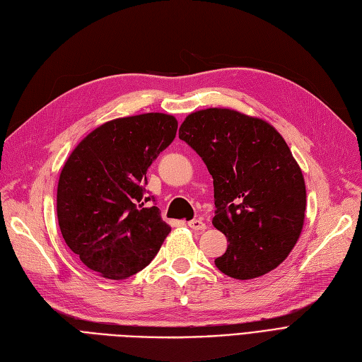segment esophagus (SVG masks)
Masks as SVG:
<instances>
[{"label":"esophagus","mask_w":362,"mask_h":362,"mask_svg":"<svg viewBox=\"0 0 362 362\" xmlns=\"http://www.w3.org/2000/svg\"><path fill=\"white\" fill-rule=\"evenodd\" d=\"M189 227L194 231H204L205 228H207V226H205V222L202 219H192L189 221Z\"/></svg>","instance_id":"esophagus-1"}]
</instances>
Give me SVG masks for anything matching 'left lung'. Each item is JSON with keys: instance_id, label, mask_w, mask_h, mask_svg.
Returning a JSON list of instances; mask_svg holds the SVG:
<instances>
[{"instance_id": "obj_1", "label": "left lung", "mask_w": 362, "mask_h": 362, "mask_svg": "<svg viewBox=\"0 0 362 362\" xmlns=\"http://www.w3.org/2000/svg\"><path fill=\"white\" fill-rule=\"evenodd\" d=\"M180 139L213 178V226L230 242L214 265L239 280L277 268L294 248L306 210L305 180L283 136L260 119L210 108L190 114Z\"/></svg>"}]
</instances>
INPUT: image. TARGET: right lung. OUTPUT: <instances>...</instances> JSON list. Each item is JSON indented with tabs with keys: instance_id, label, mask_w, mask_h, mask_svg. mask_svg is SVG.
<instances>
[{
	"instance_id": "right-lung-1",
	"label": "right lung",
	"mask_w": 362,
	"mask_h": 362,
	"mask_svg": "<svg viewBox=\"0 0 362 362\" xmlns=\"http://www.w3.org/2000/svg\"><path fill=\"white\" fill-rule=\"evenodd\" d=\"M177 129L175 117L160 112L117 119L86 135L64 165L57 184L62 238L103 277L136 274L170 233L144 187Z\"/></svg>"
}]
</instances>
